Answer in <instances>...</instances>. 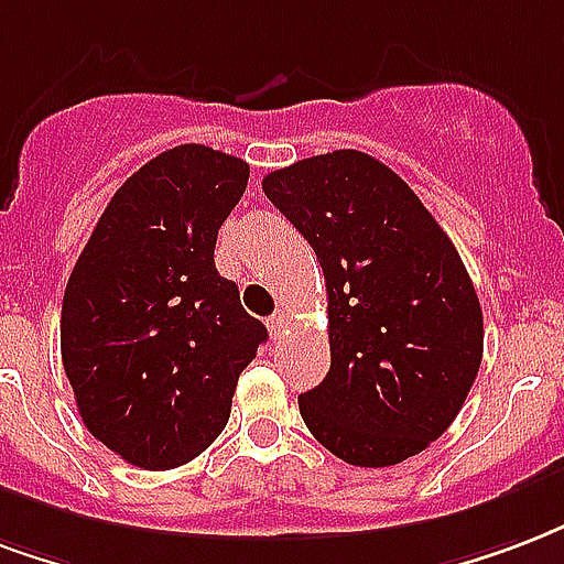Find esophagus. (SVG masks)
I'll list each match as a JSON object with an SVG mask.
<instances>
[{
    "label": "esophagus",
    "instance_id": "esophagus-1",
    "mask_svg": "<svg viewBox=\"0 0 564 564\" xmlns=\"http://www.w3.org/2000/svg\"><path fill=\"white\" fill-rule=\"evenodd\" d=\"M286 319H290V316H286V311H274V314L269 316L271 337H281L283 335V328H286Z\"/></svg>",
    "mask_w": 564,
    "mask_h": 564
}]
</instances>
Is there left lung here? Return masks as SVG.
Listing matches in <instances>:
<instances>
[{
  "label": "left lung",
  "mask_w": 564,
  "mask_h": 564,
  "mask_svg": "<svg viewBox=\"0 0 564 564\" xmlns=\"http://www.w3.org/2000/svg\"><path fill=\"white\" fill-rule=\"evenodd\" d=\"M323 265L332 367L299 394L328 452L394 466L448 431L484 352V316L452 239L403 178L356 149L262 178Z\"/></svg>",
  "instance_id": "obj_1"
}]
</instances>
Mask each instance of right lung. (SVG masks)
<instances>
[{"label": "right lung", "instance_id": "1", "mask_svg": "<svg viewBox=\"0 0 564 564\" xmlns=\"http://www.w3.org/2000/svg\"><path fill=\"white\" fill-rule=\"evenodd\" d=\"M250 166L176 145L112 194L62 299V365L83 424L140 469H176L227 427L239 373L269 337L215 269Z\"/></svg>", "mask_w": 564, "mask_h": 564}]
</instances>
